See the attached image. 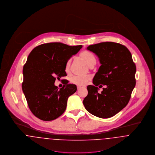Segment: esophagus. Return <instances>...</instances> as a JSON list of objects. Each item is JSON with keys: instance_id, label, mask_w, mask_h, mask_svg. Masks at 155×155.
<instances>
[{"instance_id": "34e87169", "label": "esophagus", "mask_w": 155, "mask_h": 155, "mask_svg": "<svg viewBox=\"0 0 155 155\" xmlns=\"http://www.w3.org/2000/svg\"><path fill=\"white\" fill-rule=\"evenodd\" d=\"M81 88H83V87H82V86H77V89H78V90H80V89H81Z\"/></svg>"}]
</instances>
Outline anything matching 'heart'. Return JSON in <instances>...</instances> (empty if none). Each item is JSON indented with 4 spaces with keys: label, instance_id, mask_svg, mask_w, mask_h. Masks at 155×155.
<instances>
[{
    "label": "heart",
    "instance_id": "heart-1",
    "mask_svg": "<svg viewBox=\"0 0 155 155\" xmlns=\"http://www.w3.org/2000/svg\"><path fill=\"white\" fill-rule=\"evenodd\" d=\"M80 57L85 61L86 64L90 67H93L96 63V59L94 55L88 51H83L80 54ZM71 62V59H69L66 64L65 70L67 72H68L70 68V65ZM90 76L81 77V76H73L71 78L70 81L72 84L77 86H84L87 84L88 81L90 80Z\"/></svg>",
    "mask_w": 155,
    "mask_h": 155
}]
</instances>
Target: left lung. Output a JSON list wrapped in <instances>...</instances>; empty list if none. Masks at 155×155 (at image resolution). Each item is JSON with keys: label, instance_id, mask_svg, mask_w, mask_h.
<instances>
[{"label": "left lung", "instance_id": "1", "mask_svg": "<svg viewBox=\"0 0 155 155\" xmlns=\"http://www.w3.org/2000/svg\"><path fill=\"white\" fill-rule=\"evenodd\" d=\"M87 49L98 57L101 65L93 78L94 85L87 87L84 106L96 117L110 118L124 109L130 99L136 86V65L129 50L120 43L103 42L90 45ZM101 84L107 87L99 94L97 86Z\"/></svg>", "mask_w": 155, "mask_h": 155}]
</instances>
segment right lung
Wrapping results in <instances>:
<instances>
[{"label":"right lung","instance_id":"add662e5","mask_svg":"<svg viewBox=\"0 0 155 155\" xmlns=\"http://www.w3.org/2000/svg\"><path fill=\"white\" fill-rule=\"evenodd\" d=\"M82 47L49 43L30 52L23 68L22 88L30 110L37 118L54 120L65 112L68 99L77 91V86L65 80L64 85L59 88L54 85L56 77L67 76V62Z\"/></svg>","mask_w":155,"mask_h":155}]
</instances>
